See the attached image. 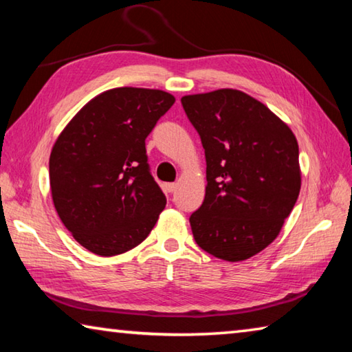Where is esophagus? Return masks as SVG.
Segmentation results:
<instances>
[{"mask_svg":"<svg viewBox=\"0 0 352 352\" xmlns=\"http://www.w3.org/2000/svg\"><path fill=\"white\" fill-rule=\"evenodd\" d=\"M164 189H166V192H175L177 183H166L164 184Z\"/></svg>","mask_w":352,"mask_h":352,"instance_id":"obj_1","label":"esophagus"}]
</instances>
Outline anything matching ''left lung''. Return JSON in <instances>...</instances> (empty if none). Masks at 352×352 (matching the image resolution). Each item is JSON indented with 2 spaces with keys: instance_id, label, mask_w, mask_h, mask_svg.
Returning a JSON list of instances; mask_svg holds the SVG:
<instances>
[{
  "instance_id": "obj_1",
  "label": "left lung",
  "mask_w": 352,
  "mask_h": 352,
  "mask_svg": "<svg viewBox=\"0 0 352 352\" xmlns=\"http://www.w3.org/2000/svg\"><path fill=\"white\" fill-rule=\"evenodd\" d=\"M206 158V194L189 222L197 245L219 259L245 261L276 239L301 188L295 135L239 90L182 98Z\"/></svg>"
}]
</instances>
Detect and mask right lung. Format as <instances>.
Instances as JSON below:
<instances>
[{
  "label": "right lung",
  "instance_id": "right-lung-1",
  "mask_svg": "<svg viewBox=\"0 0 352 352\" xmlns=\"http://www.w3.org/2000/svg\"><path fill=\"white\" fill-rule=\"evenodd\" d=\"M175 102L147 88H113L71 119L50 157L58 217L82 247L115 256L146 239L166 197L147 163L146 138Z\"/></svg>",
  "mask_w": 352,
  "mask_h": 352
}]
</instances>
